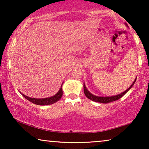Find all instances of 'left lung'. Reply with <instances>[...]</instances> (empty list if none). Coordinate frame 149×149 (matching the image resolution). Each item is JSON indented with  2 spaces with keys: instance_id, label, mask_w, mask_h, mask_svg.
I'll use <instances>...</instances> for the list:
<instances>
[{
  "instance_id": "obj_1",
  "label": "left lung",
  "mask_w": 149,
  "mask_h": 149,
  "mask_svg": "<svg viewBox=\"0 0 149 149\" xmlns=\"http://www.w3.org/2000/svg\"><path fill=\"white\" fill-rule=\"evenodd\" d=\"M125 25L127 26V24H125ZM136 79H137V77H136L135 80L134 81V82L132 83V84L131 85H130V87H129V88H127L125 91H124L123 92H122L121 93H119V94L116 95H113V96H107V97H106V96L105 97L104 96H97V95H95L92 94L91 93L89 92V91H88V89H87L86 86H85V83H83V89H84V93H85V95H86V97H87V98L91 100L94 101V102H97L107 104V103L111 102L117 100L121 98L122 96H123V95H125V93H127L130 89L132 88V86H133L134 84L136 82Z\"/></svg>"
}]
</instances>
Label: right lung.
<instances>
[{
	"instance_id": "right-lung-1",
	"label": "right lung",
	"mask_w": 149,
	"mask_h": 149,
	"mask_svg": "<svg viewBox=\"0 0 149 149\" xmlns=\"http://www.w3.org/2000/svg\"><path fill=\"white\" fill-rule=\"evenodd\" d=\"M64 83V82H63ZM63 83L61 85V87L60 90L58 91V93L56 94H55L53 96L49 97H45V98H34V97H30L27 96V95L23 94V93H21V94L23 95V96L25 97L26 99H27L28 100H29L32 102L34 104L37 105H41V106H45V105H49L52 104L56 103V102H58L59 100H60L61 97L62 96V85Z\"/></svg>"
}]
</instances>
